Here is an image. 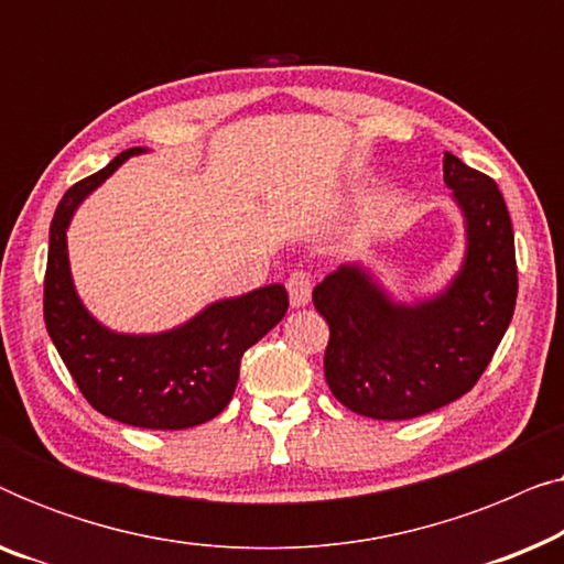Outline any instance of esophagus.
<instances>
[{
    "label": "esophagus",
    "instance_id": "esophagus-1",
    "mask_svg": "<svg viewBox=\"0 0 564 564\" xmlns=\"http://www.w3.org/2000/svg\"><path fill=\"white\" fill-rule=\"evenodd\" d=\"M311 292H313L311 274L292 272L288 276V295H290V305L292 307H305L307 303H311Z\"/></svg>",
    "mask_w": 564,
    "mask_h": 564
}]
</instances>
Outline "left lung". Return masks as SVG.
Here are the masks:
<instances>
[{
  "instance_id": "1",
  "label": "left lung",
  "mask_w": 564,
  "mask_h": 564,
  "mask_svg": "<svg viewBox=\"0 0 564 564\" xmlns=\"http://www.w3.org/2000/svg\"><path fill=\"white\" fill-rule=\"evenodd\" d=\"M444 184L465 226V257L442 290L398 300L359 261H346L313 290L330 328L328 388L367 419H415L465 395L513 318V228L498 184L449 151Z\"/></svg>"
}]
</instances>
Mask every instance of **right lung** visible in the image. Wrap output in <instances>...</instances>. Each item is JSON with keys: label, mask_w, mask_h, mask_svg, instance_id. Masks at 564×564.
I'll list each match as a JSON object with an SVG mask.
<instances>
[{"label": "right lung", "mask_w": 564, "mask_h": 564, "mask_svg": "<svg viewBox=\"0 0 564 564\" xmlns=\"http://www.w3.org/2000/svg\"><path fill=\"white\" fill-rule=\"evenodd\" d=\"M145 151H122L58 203L48 236L43 315L53 346L95 411L128 426L180 431L215 419L230 403L243 351L284 318L290 303L282 284H267L241 297L215 300L159 334H122L87 311L72 276L66 230L84 199Z\"/></svg>", "instance_id": "1"}]
</instances>
